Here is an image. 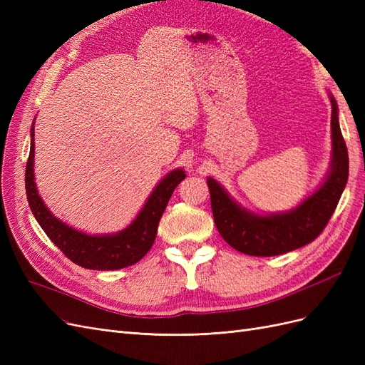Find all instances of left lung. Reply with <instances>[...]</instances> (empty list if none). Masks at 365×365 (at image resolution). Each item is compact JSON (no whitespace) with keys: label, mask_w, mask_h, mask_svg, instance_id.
Masks as SVG:
<instances>
[{"label":"left lung","mask_w":365,"mask_h":365,"mask_svg":"<svg viewBox=\"0 0 365 365\" xmlns=\"http://www.w3.org/2000/svg\"><path fill=\"white\" fill-rule=\"evenodd\" d=\"M332 103V157L324 180L297 207L280 213H254L242 207L212 176L207 178L216 228L235 250L248 256H279L302 248L322 233L334 215L349 178V155L338 121V103Z\"/></svg>","instance_id":"obj_1"}]
</instances>
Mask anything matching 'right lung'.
<instances>
[{
    "label": "right lung",
    "instance_id": "add662e5",
    "mask_svg": "<svg viewBox=\"0 0 365 365\" xmlns=\"http://www.w3.org/2000/svg\"><path fill=\"white\" fill-rule=\"evenodd\" d=\"M184 178L185 172L182 169L165 173L126 228L109 235H86L54 216L42 201L35 182V120L31 123L30 155L26 168V193L30 210L53 244L82 268L114 271L130 267L145 257L155 242L165 205L176 185Z\"/></svg>",
    "mask_w": 365,
    "mask_h": 365
}]
</instances>
